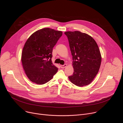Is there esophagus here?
Listing matches in <instances>:
<instances>
[{
  "mask_svg": "<svg viewBox=\"0 0 123 123\" xmlns=\"http://www.w3.org/2000/svg\"><path fill=\"white\" fill-rule=\"evenodd\" d=\"M67 64H64V65H60V67H61V68H66V67H67Z\"/></svg>",
  "mask_w": 123,
  "mask_h": 123,
  "instance_id": "esophagus-1",
  "label": "esophagus"
}]
</instances>
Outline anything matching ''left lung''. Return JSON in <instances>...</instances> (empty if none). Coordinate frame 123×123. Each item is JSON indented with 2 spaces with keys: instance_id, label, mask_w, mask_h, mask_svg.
I'll list each match as a JSON object with an SVG mask.
<instances>
[{
  "instance_id": "1",
  "label": "left lung",
  "mask_w": 123,
  "mask_h": 123,
  "mask_svg": "<svg viewBox=\"0 0 123 123\" xmlns=\"http://www.w3.org/2000/svg\"><path fill=\"white\" fill-rule=\"evenodd\" d=\"M73 55V74L68 76L71 82L78 86L89 85L98 74L101 55L94 39L79 31H66Z\"/></svg>"
}]
</instances>
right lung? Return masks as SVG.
<instances>
[{
  "mask_svg": "<svg viewBox=\"0 0 123 123\" xmlns=\"http://www.w3.org/2000/svg\"><path fill=\"white\" fill-rule=\"evenodd\" d=\"M62 32L44 28L32 33L23 49L21 62L28 78L33 83L43 85L50 80L58 68L52 63V49Z\"/></svg>",
  "mask_w": 123,
  "mask_h": 123,
  "instance_id": "add662e5",
  "label": "right lung"
}]
</instances>
